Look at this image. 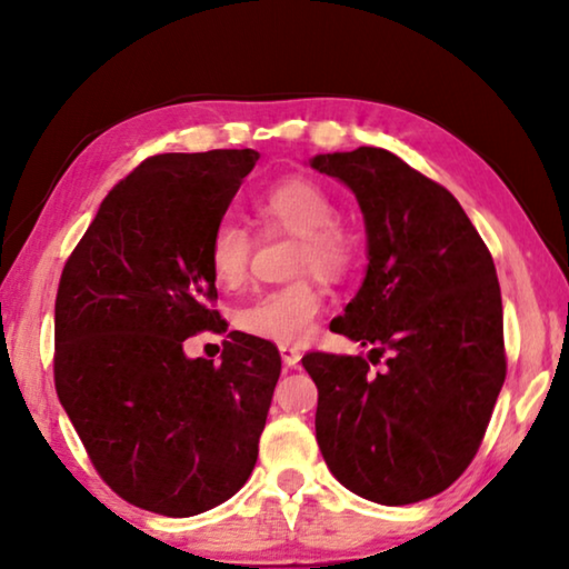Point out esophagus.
Instances as JSON below:
<instances>
[{
	"label": "esophagus",
	"mask_w": 569,
	"mask_h": 569,
	"mask_svg": "<svg viewBox=\"0 0 569 569\" xmlns=\"http://www.w3.org/2000/svg\"><path fill=\"white\" fill-rule=\"evenodd\" d=\"M279 355H282V362L287 365V368H298V362L302 357L298 347H279Z\"/></svg>",
	"instance_id": "1"
}]
</instances>
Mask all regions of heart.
<instances>
[{"label": "heart", "mask_w": 569, "mask_h": 569, "mask_svg": "<svg viewBox=\"0 0 569 569\" xmlns=\"http://www.w3.org/2000/svg\"><path fill=\"white\" fill-rule=\"evenodd\" d=\"M253 214L263 228H279L298 236L295 271H310L326 279L345 277L352 267L355 248L337 224V204L321 183L310 178H284L253 199ZM253 240L240 224L222 220L207 243V261L217 284L236 290L251 267ZM321 313V290L308 279L279 287L253 298L236 313V326L256 339L290 347L310 337Z\"/></svg>", "instance_id": "obj_1"}]
</instances>
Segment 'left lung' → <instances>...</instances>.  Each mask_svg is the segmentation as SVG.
Instances as JSON below:
<instances>
[{
    "mask_svg": "<svg viewBox=\"0 0 569 569\" xmlns=\"http://www.w3.org/2000/svg\"><path fill=\"white\" fill-rule=\"evenodd\" d=\"M310 168L357 197L368 271L331 331L368 360L310 352L316 440L333 477L365 500L409 505L466 471L505 383L502 298L495 261L453 193L393 152L357 147Z\"/></svg>",
    "mask_w": 569,
    "mask_h": 569,
    "instance_id": "obj_1",
    "label": "left lung"
}]
</instances>
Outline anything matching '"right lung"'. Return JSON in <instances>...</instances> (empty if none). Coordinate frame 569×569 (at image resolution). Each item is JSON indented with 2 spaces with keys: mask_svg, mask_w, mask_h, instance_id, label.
<instances>
[{
  "mask_svg": "<svg viewBox=\"0 0 569 569\" xmlns=\"http://www.w3.org/2000/svg\"><path fill=\"white\" fill-rule=\"evenodd\" d=\"M256 150L147 158L111 189L61 271L53 380L116 495L170 518L230 500L251 477L277 347L230 331L220 362L183 341L224 331L207 243Z\"/></svg>",
  "mask_w": 569,
  "mask_h": 569,
  "instance_id": "1",
  "label": "right lung"
}]
</instances>
